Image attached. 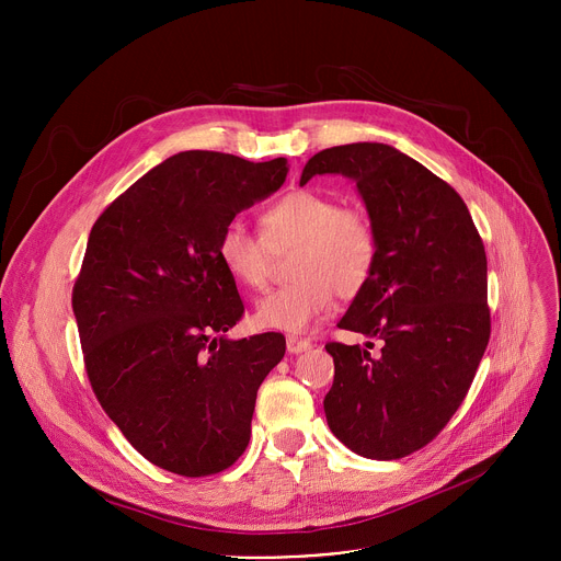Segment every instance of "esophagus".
I'll list each match as a JSON object with an SVG mask.
<instances>
[{"instance_id": "1", "label": "esophagus", "mask_w": 561, "mask_h": 561, "mask_svg": "<svg viewBox=\"0 0 561 561\" xmlns=\"http://www.w3.org/2000/svg\"><path fill=\"white\" fill-rule=\"evenodd\" d=\"M286 348H288V353H293V355H299V353H306V351L310 348V342H308L306 337H297V335H290V337L286 340Z\"/></svg>"}]
</instances>
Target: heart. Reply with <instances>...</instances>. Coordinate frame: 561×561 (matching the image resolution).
<instances>
[{
  "instance_id": "1",
  "label": "heart",
  "mask_w": 561,
  "mask_h": 561,
  "mask_svg": "<svg viewBox=\"0 0 561 561\" xmlns=\"http://www.w3.org/2000/svg\"><path fill=\"white\" fill-rule=\"evenodd\" d=\"M262 234L242 221H228L217 255L226 273L251 290H264L277 253L290 255L293 284L266 295L255 308V324L266 331L301 333L322 317L333 295L355 297L373 277L379 239L364 206L314 188H297L260 217Z\"/></svg>"
}]
</instances>
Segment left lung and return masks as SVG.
I'll use <instances>...</instances> for the list:
<instances>
[{"label":"left lung","instance_id":"8db88e82","mask_svg":"<svg viewBox=\"0 0 561 561\" xmlns=\"http://www.w3.org/2000/svg\"><path fill=\"white\" fill-rule=\"evenodd\" d=\"M324 173L357 182L379 239L373 277L340 329L381 340L379 357L327 344L335 362L327 420L353 453L399 459L444 431L489 346L484 242L457 191L392 146L319 150L299 184Z\"/></svg>","mask_w":561,"mask_h":561}]
</instances>
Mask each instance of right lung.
<instances>
[{
  "label": "right lung",
  "mask_w": 561,
  "mask_h": 561,
  "mask_svg": "<svg viewBox=\"0 0 561 561\" xmlns=\"http://www.w3.org/2000/svg\"><path fill=\"white\" fill-rule=\"evenodd\" d=\"M284 157L186 150L148 171L93 224L72 312L98 402L150 463L217 474L249 446L257 388L282 333L226 340L244 314L217 255L224 226L275 193Z\"/></svg>",
  "instance_id": "1"
}]
</instances>
